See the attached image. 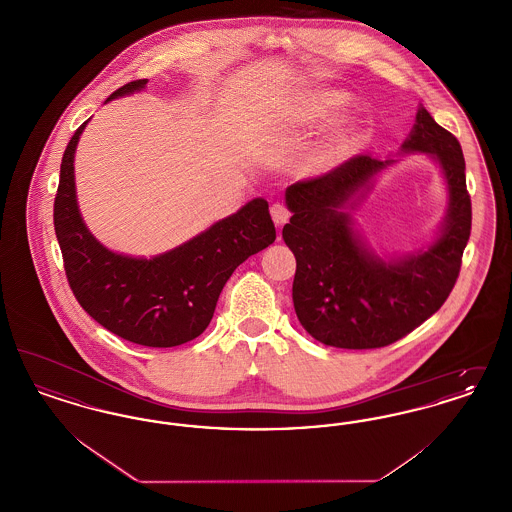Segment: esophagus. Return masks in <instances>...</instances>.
Masks as SVG:
<instances>
[{"label":"esophagus","mask_w":512,"mask_h":512,"mask_svg":"<svg viewBox=\"0 0 512 512\" xmlns=\"http://www.w3.org/2000/svg\"><path fill=\"white\" fill-rule=\"evenodd\" d=\"M270 217L274 220V224L280 228V226H284L290 220V211H288V207H284L280 203H274L270 207Z\"/></svg>","instance_id":"1"}]
</instances>
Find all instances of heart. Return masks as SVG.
<instances>
[{
  "label": "heart",
  "instance_id": "1",
  "mask_svg": "<svg viewBox=\"0 0 512 512\" xmlns=\"http://www.w3.org/2000/svg\"><path fill=\"white\" fill-rule=\"evenodd\" d=\"M349 96L340 90H320L311 94L309 98L303 99L295 113L297 122H317L338 113L341 107H345ZM355 140V132L349 126L332 128L317 147L315 163L320 169H332L340 165L341 161L349 155Z\"/></svg>",
  "mask_w": 512,
  "mask_h": 512
}]
</instances>
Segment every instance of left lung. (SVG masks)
<instances>
[{
    "label": "left lung",
    "mask_w": 512,
    "mask_h": 512,
    "mask_svg": "<svg viewBox=\"0 0 512 512\" xmlns=\"http://www.w3.org/2000/svg\"><path fill=\"white\" fill-rule=\"evenodd\" d=\"M418 152L439 165L448 209L433 238L409 252L378 254L352 219L379 174L400 157H355L286 190L292 219L282 238L297 263L293 307L301 326L320 343L341 349L390 345L432 317L453 290L472 224L463 149L424 105L397 151Z\"/></svg>",
    "instance_id": "left-lung-1"
}]
</instances>
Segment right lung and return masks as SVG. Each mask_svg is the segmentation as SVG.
Here are the masks:
<instances>
[{
	"label": "right lung",
	"instance_id": "1",
	"mask_svg": "<svg viewBox=\"0 0 512 512\" xmlns=\"http://www.w3.org/2000/svg\"><path fill=\"white\" fill-rule=\"evenodd\" d=\"M146 84V78L134 80L107 101L142 92ZM88 122L65 149L53 207L74 297L103 328L132 343L174 347L195 340L209 326L232 272L276 240L267 199L247 201L188 242L149 259L117 253L90 232L78 209L74 153Z\"/></svg>",
	"mask_w": 512,
	"mask_h": 512
}]
</instances>
